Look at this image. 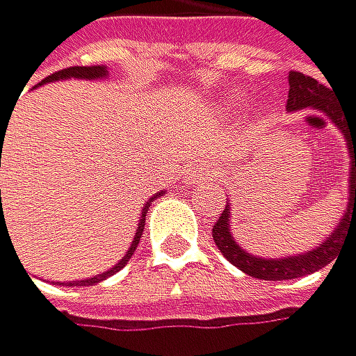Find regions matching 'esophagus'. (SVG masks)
Returning a JSON list of instances; mask_svg holds the SVG:
<instances>
[{
	"label": "esophagus",
	"mask_w": 356,
	"mask_h": 356,
	"mask_svg": "<svg viewBox=\"0 0 356 356\" xmlns=\"http://www.w3.org/2000/svg\"><path fill=\"white\" fill-rule=\"evenodd\" d=\"M195 174H198V171H195Z\"/></svg>",
	"instance_id": "obj_1"
}]
</instances>
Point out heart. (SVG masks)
<instances>
[{"instance_id": "heart-1", "label": "heart", "mask_w": 356, "mask_h": 356, "mask_svg": "<svg viewBox=\"0 0 356 356\" xmlns=\"http://www.w3.org/2000/svg\"><path fill=\"white\" fill-rule=\"evenodd\" d=\"M238 101H240L238 94H233V97H229V103H238Z\"/></svg>"}]
</instances>
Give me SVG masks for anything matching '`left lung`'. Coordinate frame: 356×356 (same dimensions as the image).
<instances>
[{"instance_id":"left-lung-1","label":"left lung","mask_w":356,"mask_h":356,"mask_svg":"<svg viewBox=\"0 0 356 356\" xmlns=\"http://www.w3.org/2000/svg\"><path fill=\"white\" fill-rule=\"evenodd\" d=\"M289 112L300 110H317L323 112L330 123L341 131V136L348 145V158H350V171H348V204L339 220V225L330 231V236L319 246L306 253H295L286 257H259L244 251L233 238L231 231V202H227L225 211L220 213L218 222L213 225V242L233 266H238L242 273L257 280L266 282H282V280H295L302 275H310L323 266H328L334 259L339 240L343 236L346 227H356V118H348L346 112L337 103H332L330 88L317 83L315 79L304 76L302 72L289 74Z\"/></svg>"}]
</instances>
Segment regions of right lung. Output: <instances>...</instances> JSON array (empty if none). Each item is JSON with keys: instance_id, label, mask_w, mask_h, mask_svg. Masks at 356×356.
I'll return each mask as SVG.
<instances>
[{"instance_id": "1", "label": "right lung", "mask_w": 356, "mask_h": 356, "mask_svg": "<svg viewBox=\"0 0 356 356\" xmlns=\"http://www.w3.org/2000/svg\"><path fill=\"white\" fill-rule=\"evenodd\" d=\"M105 76H110V74H107V67H105V65H90V67H88V65H74V67H67V70H61V72H54V74L46 76V79L41 81L39 86H43V83H54V81H65V79H86V81H99V79H105ZM161 193H163V191H158L156 195H152V198H149L147 202H145V207H143V213H140V220H138V227H136V236H134V240H131V244H129L127 253L123 255V259H118V262H116V264H114L110 270L101 273V275H94V277H90V280L70 282L67 286H72V284H76V286H92V284H99V282L107 280L110 275H114V273H118L120 268H123V266L129 262V257L134 255L136 246H138V242H140L143 229H145V216H147V211H149L152 202H154L156 198H161ZM56 284H59V286H61V282H56Z\"/></svg>"}]
</instances>
